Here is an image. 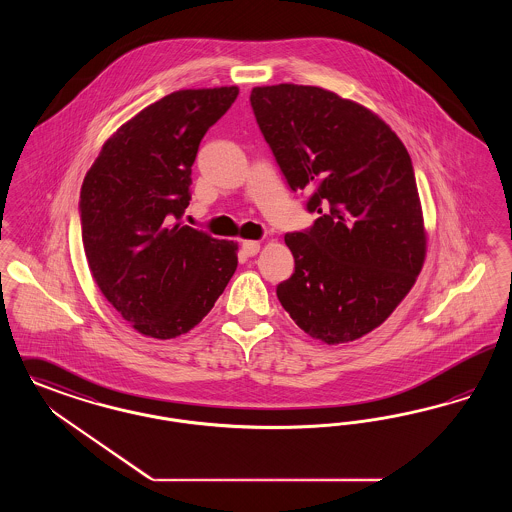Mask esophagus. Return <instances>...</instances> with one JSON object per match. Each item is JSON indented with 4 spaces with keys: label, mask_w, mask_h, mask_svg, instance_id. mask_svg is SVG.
I'll use <instances>...</instances> for the list:
<instances>
[{
    "label": "esophagus",
    "mask_w": 512,
    "mask_h": 512,
    "mask_svg": "<svg viewBox=\"0 0 512 512\" xmlns=\"http://www.w3.org/2000/svg\"><path fill=\"white\" fill-rule=\"evenodd\" d=\"M259 249H261V244H259V242H253V240H246V242H242V253H244L246 257H253V255H257V253H259Z\"/></svg>",
    "instance_id": "esophagus-1"
}]
</instances>
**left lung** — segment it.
I'll list each match as a JSON object with an SVG mask.
<instances>
[{"label": "left lung", "mask_w": 512, "mask_h": 512, "mask_svg": "<svg viewBox=\"0 0 512 512\" xmlns=\"http://www.w3.org/2000/svg\"><path fill=\"white\" fill-rule=\"evenodd\" d=\"M251 108L291 190L320 213L286 234L295 272L276 295L328 345L381 326L423 268L427 236L406 146L362 104L312 85L253 87Z\"/></svg>", "instance_id": "8db88e82"}]
</instances>
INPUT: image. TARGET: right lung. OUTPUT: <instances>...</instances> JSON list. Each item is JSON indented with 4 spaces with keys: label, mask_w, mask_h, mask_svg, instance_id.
Here are the masks:
<instances>
[{
    "label": "right lung",
    "mask_w": 512,
    "mask_h": 512,
    "mask_svg": "<svg viewBox=\"0 0 512 512\" xmlns=\"http://www.w3.org/2000/svg\"><path fill=\"white\" fill-rule=\"evenodd\" d=\"M236 97V85L165 95L123 123L83 179L91 276L146 337L173 339L198 326L238 266L234 242L179 223L198 146Z\"/></svg>",
    "instance_id": "obj_1"
}]
</instances>
